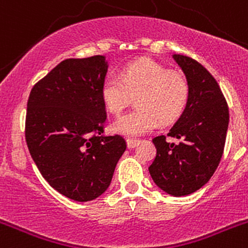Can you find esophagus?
I'll list each match as a JSON object with an SVG mask.
<instances>
[{"label":"esophagus","instance_id":"1","mask_svg":"<svg viewBox=\"0 0 248 248\" xmlns=\"http://www.w3.org/2000/svg\"><path fill=\"white\" fill-rule=\"evenodd\" d=\"M139 144V140H135V139H128L126 140V145H128L129 149H133Z\"/></svg>","mask_w":248,"mask_h":248}]
</instances>
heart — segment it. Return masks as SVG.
Returning <instances> with one entry per match:
<instances>
[{
	"label": "heart",
	"instance_id": "b5f03b06",
	"mask_svg": "<svg viewBox=\"0 0 248 248\" xmlns=\"http://www.w3.org/2000/svg\"><path fill=\"white\" fill-rule=\"evenodd\" d=\"M135 93L137 108L111 124L118 134L139 137L154 129L159 122H175L187 104L190 87L183 73L169 71L149 58L126 64L120 77L108 74L100 87L103 104L111 114H119L128 103L129 94Z\"/></svg>",
	"mask_w": 248,
	"mask_h": 248
}]
</instances>
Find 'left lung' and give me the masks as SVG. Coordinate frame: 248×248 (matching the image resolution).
<instances>
[{
    "instance_id": "1",
    "label": "left lung",
    "mask_w": 248,
    "mask_h": 248,
    "mask_svg": "<svg viewBox=\"0 0 248 248\" xmlns=\"http://www.w3.org/2000/svg\"><path fill=\"white\" fill-rule=\"evenodd\" d=\"M189 82L190 95L179 119L165 135L153 139L156 156L149 172L156 186L171 196H186L211 179L222 157L229 107L217 82L205 67L190 57L172 54Z\"/></svg>"
}]
</instances>
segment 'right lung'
<instances>
[{"label": "right lung", "mask_w": 248, "mask_h": 248, "mask_svg": "<svg viewBox=\"0 0 248 248\" xmlns=\"http://www.w3.org/2000/svg\"><path fill=\"white\" fill-rule=\"evenodd\" d=\"M104 56L69 58L31 91L26 141L47 183L65 198L92 201L110 185L126 149L120 135L103 134L107 111L100 87L108 72Z\"/></svg>", "instance_id": "obj_1"}]
</instances>
